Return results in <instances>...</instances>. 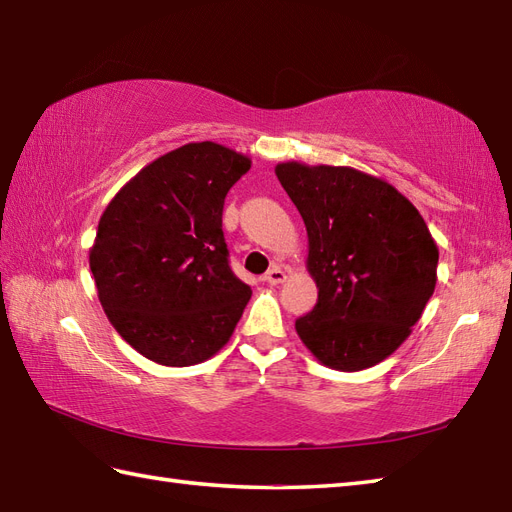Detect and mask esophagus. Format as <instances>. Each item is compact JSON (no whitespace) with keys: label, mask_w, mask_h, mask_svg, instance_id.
Instances as JSON below:
<instances>
[{"label":"esophagus","mask_w":512,"mask_h":512,"mask_svg":"<svg viewBox=\"0 0 512 512\" xmlns=\"http://www.w3.org/2000/svg\"><path fill=\"white\" fill-rule=\"evenodd\" d=\"M264 281H268L270 286H277V284H284L286 281V273L284 270H281L279 266H275V268H270L268 273L264 275Z\"/></svg>","instance_id":"obj_1"}]
</instances>
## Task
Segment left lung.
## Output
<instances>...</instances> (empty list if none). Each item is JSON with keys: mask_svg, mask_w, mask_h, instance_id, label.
I'll return each instance as SVG.
<instances>
[{"mask_svg": "<svg viewBox=\"0 0 512 512\" xmlns=\"http://www.w3.org/2000/svg\"><path fill=\"white\" fill-rule=\"evenodd\" d=\"M308 231V273L319 301L297 319L301 343L339 372L394 354L438 281V244L416 206L383 178L354 167H275Z\"/></svg>", "mask_w": 512, "mask_h": 512, "instance_id": "1", "label": "left lung"}]
</instances>
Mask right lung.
<instances>
[{
	"mask_svg": "<svg viewBox=\"0 0 512 512\" xmlns=\"http://www.w3.org/2000/svg\"><path fill=\"white\" fill-rule=\"evenodd\" d=\"M250 158L189 143L125 182L99 220L90 268L114 330L149 361L189 367L233 336L250 286L233 275L222 233L228 189Z\"/></svg>",
	"mask_w": 512,
	"mask_h": 512,
	"instance_id": "add662e5",
	"label": "right lung"
}]
</instances>
